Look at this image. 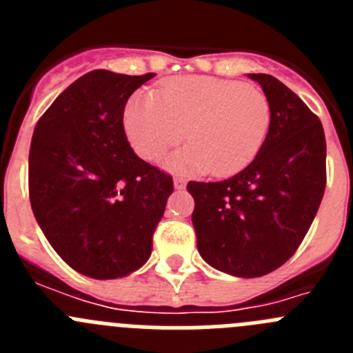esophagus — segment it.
Segmentation results:
<instances>
[{"label":"esophagus","instance_id":"esophagus-1","mask_svg":"<svg viewBox=\"0 0 353 353\" xmlns=\"http://www.w3.org/2000/svg\"><path fill=\"white\" fill-rule=\"evenodd\" d=\"M173 183H174V189H183V187H185V179H182V176H176V179L173 180Z\"/></svg>","mask_w":353,"mask_h":353}]
</instances>
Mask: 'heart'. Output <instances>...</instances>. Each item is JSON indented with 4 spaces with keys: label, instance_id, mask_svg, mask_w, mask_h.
<instances>
[{
    "label": "heart",
    "instance_id": "obj_1",
    "mask_svg": "<svg viewBox=\"0 0 353 353\" xmlns=\"http://www.w3.org/2000/svg\"><path fill=\"white\" fill-rule=\"evenodd\" d=\"M269 99L256 86L215 77L166 81L159 99L134 93L123 109V129L136 154L157 161L183 138L191 143L166 159L179 173L230 176L260 154L270 129Z\"/></svg>",
    "mask_w": 353,
    "mask_h": 353
}]
</instances>
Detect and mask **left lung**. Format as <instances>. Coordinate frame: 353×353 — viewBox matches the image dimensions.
I'll return each instance as SVG.
<instances>
[{"label":"left lung","instance_id":"left-lung-1","mask_svg":"<svg viewBox=\"0 0 353 353\" xmlns=\"http://www.w3.org/2000/svg\"><path fill=\"white\" fill-rule=\"evenodd\" d=\"M269 99L272 120L260 154L223 182H189L198 251L210 267L260 277L293 256L325 191L322 121L288 86L249 74Z\"/></svg>","mask_w":353,"mask_h":353}]
</instances>
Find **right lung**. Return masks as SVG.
Returning <instances> with one entry per match:
<instances>
[{
	"label": "right lung",
	"mask_w": 353,
	"mask_h": 353,
	"mask_svg": "<svg viewBox=\"0 0 353 353\" xmlns=\"http://www.w3.org/2000/svg\"><path fill=\"white\" fill-rule=\"evenodd\" d=\"M155 74L92 70L58 95L33 130L30 201L61 260L93 279L146 263L173 179L134 154L123 129L129 97Z\"/></svg>",
	"instance_id": "1"
}]
</instances>
